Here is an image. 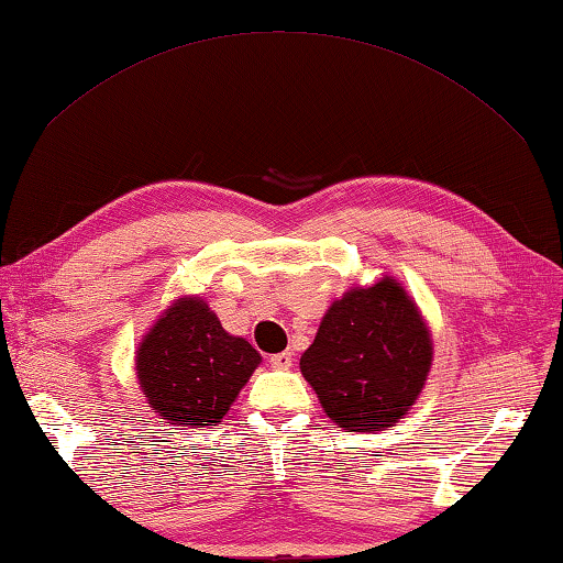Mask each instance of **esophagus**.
I'll return each instance as SVG.
<instances>
[{
    "label": "esophagus",
    "instance_id": "34e87169",
    "mask_svg": "<svg viewBox=\"0 0 563 563\" xmlns=\"http://www.w3.org/2000/svg\"><path fill=\"white\" fill-rule=\"evenodd\" d=\"M292 353L290 351H283V353H275V355H271V365L273 368H278V371H288L290 365H292Z\"/></svg>",
    "mask_w": 563,
    "mask_h": 563
}]
</instances>
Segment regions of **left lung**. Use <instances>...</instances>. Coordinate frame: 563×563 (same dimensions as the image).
Segmentation results:
<instances>
[{"label": "left lung", "mask_w": 563, "mask_h": 563, "mask_svg": "<svg viewBox=\"0 0 563 563\" xmlns=\"http://www.w3.org/2000/svg\"><path fill=\"white\" fill-rule=\"evenodd\" d=\"M433 338L404 283L383 275L330 302L316 341L300 355L325 416L351 433L386 431L423 394Z\"/></svg>", "instance_id": "obj_1"}]
</instances>
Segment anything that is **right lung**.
Masks as SVG:
<instances>
[{
    "label": "right lung",
    "instance_id": "obj_1",
    "mask_svg": "<svg viewBox=\"0 0 563 563\" xmlns=\"http://www.w3.org/2000/svg\"><path fill=\"white\" fill-rule=\"evenodd\" d=\"M263 363L245 338L230 335L200 296L169 302L135 351L145 400L173 426H218Z\"/></svg>",
    "mask_w": 563,
    "mask_h": 563
}]
</instances>
